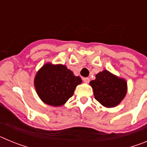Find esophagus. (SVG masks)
I'll list each match as a JSON object with an SVG mask.
<instances>
[{"label":"esophagus","instance_id":"1","mask_svg":"<svg viewBox=\"0 0 147 147\" xmlns=\"http://www.w3.org/2000/svg\"><path fill=\"white\" fill-rule=\"evenodd\" d=\"M83 81L85 82V83H89L90 82V79L88 77H85V78H83Z\"/></svg>","mask_w":147,"mask_h":147}]
</instances>
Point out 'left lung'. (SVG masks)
<instances>
[{
	"instance_id": "1",
	"label": "left lung",
	"mask_w": 147,
	"mask_h": 147,
	"mask_svg": "<svg viewBox=\"0 0 147 147\" xmlns=\"http://www.w3.org/2000/svg\"><path fill=\"white\" fill-rule=\"evenodd\" d=\"M90 85L93 88L95 98L104 107L117 106L127 94L126 80L107 70L97 74L96 79L90 82Z\"/></svg>"
}]
</instances>
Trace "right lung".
I'll return each instance as SVG.
<instances>
[{"instance_id": "add662e5", "label": "right lung", "mask_w": 147, "mask_h": 147, "mask_svg": "<svg viewBox=\"0 0 147 147\" xmlns=\"http://www.w3.org/2000/svg\"><path fill=\"white\" fill-rule=\"evenodd\" d=\"M34 83L37 95L44 103L60 107L74 95L82 79L65 65L48 62L37 71Z\"/></svg>"}]
</instances>
